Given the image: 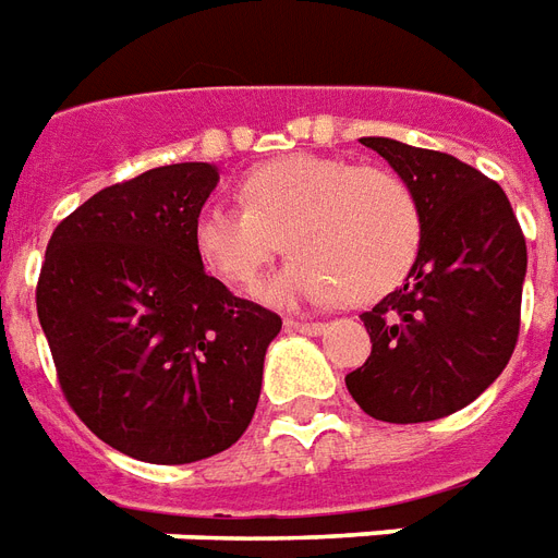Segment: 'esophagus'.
I'll return each mask as SVG.
<instances>
[{
	"mask_svg": "<svg viewBox=\"0 0 558 558\" xmlns=\"http://www.w3.org/2000/svg\"><path fill=\"white\" fill-rule=\"evenodd\" d=\"M288 332H305V335H320L326 329L324 324H305V320H284Z\"/></svg>",
	"mask_w": 558,
	"mask_h": 558,
	"instance_id": "obj_1",
	"label": "esophagus"
}]
</instances>
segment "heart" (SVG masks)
Listing matches in <instances>:
<instances>
[{
    "label": "heart",
    "instance_id": "obj_1",
    "mask_svg": "<svg viewBox=\"0 0 558 558\" xmlns=\"http://www.w3.org/2000/svg\"><path fill=\"white\" fill-rule=\"evenodd\" d=\"M238 196L241 208L208 203L194 220L196 258L238 294L288 246L296 258L264 288L267 300L367 305L397 291L421 253V203L388 167L282 155L250 170Z\"/></svg>",
    "mask_w": 558,
    "mask_h": 558
}]
</instances>
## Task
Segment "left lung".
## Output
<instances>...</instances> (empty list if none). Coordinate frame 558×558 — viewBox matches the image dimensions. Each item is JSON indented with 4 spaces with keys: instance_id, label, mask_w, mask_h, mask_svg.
<instances>
[{
    "instance_id": "obj_1",
    "label": "left lung",
    "mask_w": 558,
    "mask_h": 558,
    "mask_svg": "<svg viewBox=\"0 0 558 558\" xmlns=\"http://www.w3.org/2000/svg\"><path fill=\"white\" fill-rule=\"evenodd\" d=\"M362 144L412 184L423 244L403 288L362 314L374 350L347 388L376 421H438L473 403L512 359L526 241L509 196L476 167L391 137Z\"/></svg>"
}]
</instances>
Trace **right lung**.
I'll use <instances>...</instances> for the list:
<instances>
[{
	"mask_svg": "<svg viewBox=\"0 0 558 558\" xmlns=\"http://www.w3.org/2000/svg\"><path fill=\"white\" fill-rule=\"evenodd\" d=\"M217 179L203 161L146 170L78 205L46 246L37 317L58 385L96 438L141 462L232 447L282 329L196 258L194 220Z\"/></svg>",
	"mask_w": 558,
	"mask_h": 558,
	"instance_id": "right-lung-1",
	"label": "right lung"
}]
</instances>
